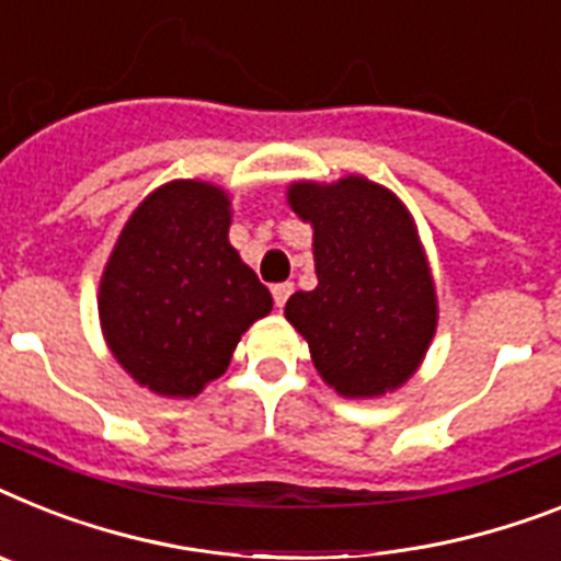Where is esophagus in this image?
I'll list each match as a JSON object with an SVG mask.
<instances>
[{"label":"esophagus","instance_id":"obj_1","mask_svg":"<svg viewBox=\"0 0 561 561\" xmlns=\"http://www.w3.org/2000/svg\"><path fill=\"white\" fill-rule=\"evenodd\" d=\"M271 294H273V302H276V308H285V302H288L290 294H294V285H290V282H279V285H273Z\"/></svg>","mask_w":561,"mask_h":561}]
</instances>
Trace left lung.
Instances as JSON below:
<instances>
[{
  "mask_svg": "<svg viewBox=\"0 0 561 561\" xmlns=\"http://www.w3.org/2000/svg\"><path fill=\"white\" fill-rule=\"evenodd\" d=\"M288 205L313 228L319 285L285 317L308 339L319 376L347 399L397 390L436 333V288L413 216L365 176L294 182Z\"/></svg>",
  "mask_w": 561,
  "mask_h": 561,
  "instance_id": "obj_1",
  "label": "left lung"
}]
</instances>
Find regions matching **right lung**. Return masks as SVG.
I'll return each mask as SVG.
<instances>
[{"instance_id": "obj_1", "label": "right lung", "mask_w": 561, "mask_h": 561, "mask_svg": "<svg viewBox=\"0 0 561 561\" xmlns=\"http://www.w3.org/2000/svg\"><path fill=\"white\" fill-rule=\"evenodd\" d=\"M222 187L179 179L130 214L99 282V322L122 368L159 397L191 399L228 370L271 290L228 242Z\"/></svg>"}]
</instances>
